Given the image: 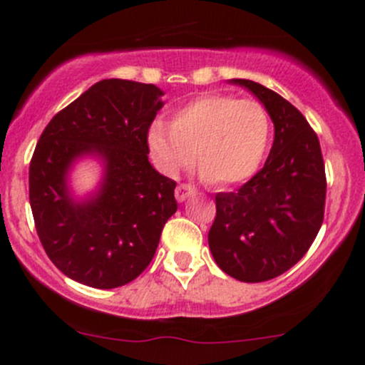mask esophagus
Returning <instances> with one entry per match:
<instances>
[{
    "label": "esophagus",
    "mask_w": 365,
    "mask_h": 365,
    "mask_svg": "<svg viewBox=\"0 0 365 365\" xmlns=\"http://www.w3.org/2000/svg\"><path fill=\"white\" fill-rule=\"evenodd\" d=\"M196 194V189H194L192 185H187V183H180L178 187H176L175 190V197L178 203H183V201L187 200V197L194 196Z\"/></svg>",
    "instance_id": "esophagus-1"
}]
</instances>
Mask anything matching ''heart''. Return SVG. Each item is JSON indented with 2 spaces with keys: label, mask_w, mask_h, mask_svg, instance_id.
Returning a JSON list of instances; mask_svg holds the SVG:
<instances>
[{
  "label": "heart",
  "mask_w": 365,
  "mask_h": 365,
  "mask_svg": "<svg viewBox=\"0 0 365 365\" xmlns=\"http://www.w3.org/2000/svg\"><path fill=\"white\" fill-rule=\"evenodd\" d=\"M270 134V116L259 102L208 93L178 109L171 125L153 123L148 148L165 175H178L200 159L205 182L231 187L256 175Z\"/></svg>",
  "instance_id": "1"
}]
</instances>
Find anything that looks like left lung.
<instances>
[{
  "instance_id": "obj_1",
  "label": "left lung",
  "mask_w": 365,
  "mask_h": 365,
  "mask_svg": "<svg viewBox=\"0 0 365 365\" xmlns=\"http://www.w3.org/2000/svg\"><path fill=\"white\" fill-rule=\"evenodd\" d=\"M230 83L264 106L275 135L263 168L237 192L215 196L208 245L227 275L263 282L289 270L314 242L325 213V164L318 135L295 106L254 81Z\"/></svg>"
}]
</instances>
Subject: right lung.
<instances>
[{
  "label": "right lung",
  "mask_w": 365,
  "mask_h": 365,
  "mask_svg": "<svg viewBox=\"0 0 365 365\" xmlns=\"http://www.w3.org/2000/svg\"><path fill=\"white\" fill-rule=\"evenodd\" d=\"M155 84L104 79L49 121L29 164L36 233L58 270L81 284L111 289L134 281L153 259L176 212V182L148 160V128L164 106ZM103 164L99 187L76 198L68 176L77 160Z\"/></svg>",
  "instance_id": "right-lung-1"
}]
</instances>
